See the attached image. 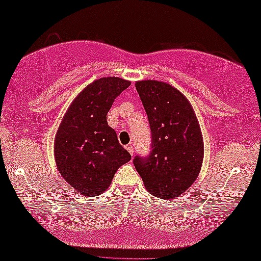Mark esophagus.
<instances>
[{"mask_svg": "<svg viewBox=\"0 0 261 261\" xmlns=\"http://www.w3.org/2000/svg\"><path fill=\"white\" fill-rule=\"evenodd\" d=\"M125 148L130 153V155H133V154H134V146H133V145L128 144V145L125 146Z\"/></svg>", "mask_w": 261, "mask_h": 261, "instance_id": "esophagus-1", "label": "esophagus"}]
</instances>
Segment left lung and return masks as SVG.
I'll return each mask as SVG.
<instances>
[{
  "mask_svg": "<svg viewBox=\"0 0 261 261\" xmlns=\"http://www.w3.org/2000/svg\"><path fill=\"white\" fill-rule=\"evenodd\" d=\"M152 134L151 152L135 156L134 166L146 190L172 199L197 179L204 159V142L197 117L185 95L166 82L135 83Z\"/></svg>",
  "mask_w": 261,
  "mask_h": 261,
  "instance_id": "obj_1",
  "label": "left lung"
}]
</instances>
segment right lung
Here are the masks:
<instances>
[{
    "instance_id": "right-lung-1",
    "label": "right lung",
    "mask_w": 261,
    "mask_h": 261,
    "mask_svg": "<svg viewBox=\"0 0 261 261\" xmlns=\"http://www.w3.org/2000/svg\"><path fill=\"white\" fill-rule=\"evenodd\" d=\"M130 86L120 77H101L73 100L55 136L54 154L62 177L88 197L107 189L117 170L132 156L108 126L115 99Z\"/></svg>"
}]
</instances>
